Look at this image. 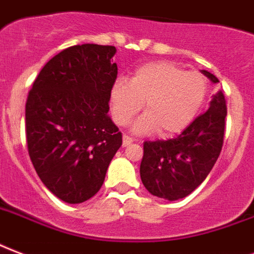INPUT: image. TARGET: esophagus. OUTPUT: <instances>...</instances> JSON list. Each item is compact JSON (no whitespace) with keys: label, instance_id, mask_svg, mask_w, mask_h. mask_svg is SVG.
I'll list each match as a JSON object with an SVG mask.
<instances>
[{"label":"esophagus","instance_id":"1","mask_svg":"<svg viewBox=\"0 0 254 254\" xmlns=\"http://www.w3.org/2000/svg\"><path fill=\"white\" fill-rule=\"evenodd\" d=\"M132 141H133L132 137L127 136V135H125V136H123V145H125V147H127V145L131 144Z\"/></svg>","mask_w":254,"mask_h":254}]
</instances>
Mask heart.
<instances>
[{"instance_id":"obj_1","label":"heart","mask_w":254,"mask_h":254,"mask_svg":"<svg viewBox=\"0 0 254 254\" xmlns=\"http://www.w3.org/2000/svg\"><path fill=\"white\" fill-rule=\"evenodd\" d=\"M208 95V79L200 71H186L170 61L145 64L135 70L129 82L119 78L110 91L114 121L127 125L140 111L144 115L132 125L135 133L158 129L162 136L176 135L197 118Z\"/></svg>"}]
</instances>
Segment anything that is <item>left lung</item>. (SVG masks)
Masks as SVG:
<instances>
[{
  "label": "left lung",
  "mask_w": 254,
  "mask_h": 254,
  "mask_svg": "<svg viewBox=\"0 0 254 254\" xmlns=\"http://www.w3.org/2000/svg\"><path fill=\"white\" fill-rule=\"evenodd\" d=\"M212 83L219 79L201 70ZM227 103L223 91L213 95L209 109L198 115L179 136L144 141L140 179L149 193L170 201L192 193L215 166L224 141Z\"/></svg>",
  "instance_id": "obj_1"
}]
</instances>
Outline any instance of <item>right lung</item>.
Listing matches in <instances>:
<instances>
[{"instance_id":"obj_1","label":"right lung","mask_w":254,"mask_h":254,"mask_svg":"<svg viewBox=\"0 0 254 254\" xmlns=\"http://www.w3.org/2000/svg\"><path fill=\"white\" fill-rule=\"evenodd\" d=\"M117 49L76 45L53 57L26 100V141L39 179L58 198L79 204L100 190L122 132L109 117Z\"/></svg>"}]
</instances>
